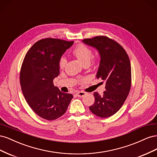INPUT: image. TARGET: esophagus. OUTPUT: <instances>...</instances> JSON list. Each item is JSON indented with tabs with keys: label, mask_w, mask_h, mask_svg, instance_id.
<instances>
[{
	"label": "esophagus",
	"mask_w": 157,
	"mask_h": 157,
	"mask_svg": "<svg viewBox=\"0 0 157 157\" xmlns=\"http://www.w3.org/2000/svg\"><path fill=\"white\" fill-rule=\"evenodd\" d=\"M86 94V93L84 92H78L77 93V96L78 97H79V98H82V97H84Z\"/></svg>",
	"instance_id": "1"
}]
</instances>
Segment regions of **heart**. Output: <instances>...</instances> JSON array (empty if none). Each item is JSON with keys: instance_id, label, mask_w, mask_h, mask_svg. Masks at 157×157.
Instances as JSON below:
<instances>
[{"instance_id": "obj_1", "label": "heart", "mask_w": 157, "mask_h": 157, "mask_svg": "<svg viewBox=\"0 0 157 157\" xmlns=\"http://www.w3.org/2000/svg\"><path fill=\"white\" fill-rule=\"evenodd\" d=\"M73 53L83 65L89 64L92 57V51L88 47L82 44H80L76 46L73 51ZM66 63H67V59L64 56H62L59 61V67L63 68Z\"/></svg>"}]
</instances>
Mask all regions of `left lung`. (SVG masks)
<instances>
[{
  "label": "left lung",
  "mask_w": 157,
  "mask_h": 157,
  "mask_svg": "<svg viewBox=\"0 0 157 157\" xmlns=\"http://www.w3.org/2000/svg\"><path fill=\"white\" fill-rule=\"evenodd\" d=\"M82 42L98 51L100 62L96 77L105 82V91L102 96L94 92L95 101L90 110L99 117H109L121 108L130 92V59L122 46L107 36L86 39Z\"/></svg>",
  "instance_id": "obj_1"
}]
</instances>
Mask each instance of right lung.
I'll return each instance as SVG.
<instances>
[{
	"instance_id": "add662e5",
	"label": "right lung",
	"mask_w": 157,
	"mask_h": 157,
	"mask_svg": "<svg viewBox=\"0 0 157 157\" xmlns=\"http://www.w3.org/2000/svg\"><path fill=\"white\" fill-rule=\"evenodd\" d=\"M73 43L51 38L42 39L32 46L23 59L20 71L22 92L33 111L44 119L53 121L62 116L73 98L53 84L59 75L61 56Z\"/></svg>"
}]
</instances>
